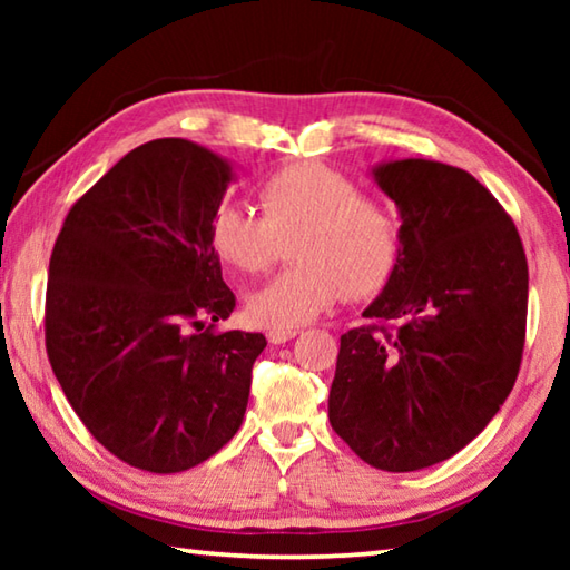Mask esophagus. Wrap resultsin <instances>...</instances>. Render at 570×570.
Listing matches in <instances>:
<instances>
[{"mask_svg":"<svg viewBox=\"0 0 570 570\" xmlns=\"http://www.w3.org/2000/svg\"><path fill=\"white\" fill-rule=\"evenodd\" d=\"M298 332L296 330H268V342L272 344H284V342H288V340H294Z\"/></svg>","mask_w":570,"mask_h":570,"instance_id":"obj_1","label":"esophagus"}]
</instances>
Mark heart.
Masks as SVG:
<instances>
[{
  "instance_id": "heart-1",
  "label": "heart",
  "mask_w": 570,
  "mask_h": 570,
  "mask_svg": "<svg viewBox=\"0 0 570 570\" xmlns=\"http://www.w3.org/2000/svg\"><path fill=\"white\" fill-rule=\"evenodd\" d=\"M262 216L218 204L208 240L220 262L240 274H264L294 236L296 266L248 298V316L272 330H294L346 294L364 298L390 282L402 250V218L387 198L322 163H292L258 180Z\"/></svg>"
}]
</instances>
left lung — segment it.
I'll use <instances>...</instances> for the list:
<instances>
[{
	"mask_svg": "<svg viewBox=\"0 0 570 570\" xmlns=\"http://www.w3.org/2000/svg\"><path fill=\"white\" fill-rule=\"evenodd\" d=\"M397 204L402 250L372 324L342 334L330 392L336 435L372 468L455 455L513 390L528 262L513 218L468 170L407 158L374 168Z\"/></svg>",
	"mask_w": 570,
	"mask_h": 570,
	"instance_id": "obj_1",
	"label": "left lung"
}]
</instances>
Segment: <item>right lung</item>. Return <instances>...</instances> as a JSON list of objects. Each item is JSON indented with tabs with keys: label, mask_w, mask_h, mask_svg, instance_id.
<instances>
[{
	"label": "right lung",
	"mask_w": 570,
	"mask_h": 570,
	"mask_svg": "<svg viewBox=\"0 0 570 570\" xmlns=\"http://www.w3.org/2000/svg\"><path fill=\"white\" fill-rule=\"evenodd\" d=\"M228 183L216 153L150 140L75 200L50 256L55 377L105 450L156 475L196 468L236 435L266 346L264 334L216 330L236 306L208 240Z\"/></svg>",
	"instance_id": "right-lung-1"
}]
</instances>
